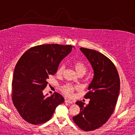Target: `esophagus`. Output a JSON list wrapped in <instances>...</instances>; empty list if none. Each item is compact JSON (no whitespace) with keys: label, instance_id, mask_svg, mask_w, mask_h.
Wrapping results in <instances>:
<instances>
[{"label":"esophagus","instance_id":"esophagus-1","mask_svg":"<svg viewBox=\"0 0 135 135\" xmlns=\"http://www.w3.org/2000/svg\"><path fill=\"white\" fill-rule=\"evenodd\" d=\"M65 102L66 103H69V104H73V101L70 100V99H65Z\"/></svg>","mask_w":135,"mask_h":135}]
</instances>
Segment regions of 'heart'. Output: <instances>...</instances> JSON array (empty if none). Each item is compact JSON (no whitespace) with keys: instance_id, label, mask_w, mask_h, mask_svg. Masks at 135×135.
Segmentation results:
<instances>
[{"instance_id":"heart-1","label":"heart","mask_w":135,"mask_h":135,"mask_svg":"<svg viewBox=\"0 0 135 135\" xmlns=\"http://www.w3.org/2000/svg\"><path fill=\"white\" fill-rule=\"evenodd\" d=\"M73 66L75 69L76 72L78 74H84L86 72V66L84 64L80 61H76L73 62ZM65 70V66L63 65H61L58 68L57 71V74L59 75H61L62 74ZM74 87L70 84H66L62 87V91L64 94L67 96H71L73 94Z\"/></svg>"}]
</instances>
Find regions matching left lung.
<instances>
[{
  "instance_id": "obj_1",
  "label": "left lung",
  "mask_w": 135,
  "mask_h": 135,
  "mask_svg": "<svg viewBox=\"0 0 135 135\" xmlns=\"http://www.w3.org/2000/svg\"><path fill=\"white\" fill-rule=\"evenodd\" d=\"M80 50L90 62L94 76L84 96L90 99L89 104L84 106L83 102L77 101L80 111L73 119L78 127L90 131L102 126L113 113L119 95L120 79L115 65L104 55L86 48Z\"/></svg>"
}]
</instances>
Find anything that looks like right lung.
Listing matches in <instances>:
<instances>
[{
	"label": "right lung",
	"instance_id": "obj_1",
	"mask_svg": "<svg viewBox=\"0 0 135 135\" xmlns=\"http://www.w3.org/2000/svg\"><path fill=\"white\" fill-rule=\"evenodd\" d=\"M72 45L46 44L26 51L17 62L13 73L12 101L18 113L27 122L41 124L51 118L56 108L64 102L61 94L47 96L44 90L50 74L71 52Z\"/></svg>",
	"mask_w": 135,
	"mask_h": 135
}]
</instances>
